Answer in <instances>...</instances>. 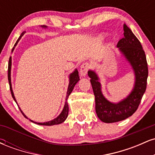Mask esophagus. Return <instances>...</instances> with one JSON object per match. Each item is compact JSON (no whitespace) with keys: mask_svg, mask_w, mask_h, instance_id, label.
I'll list each match as a JSON object with an SVG mask.
<instances>
[{"mask_svg":"<svg viewBox=\"0 0 155 155\" xmlns=\"http://www.w3.org/2000/svg\"><path fill=\"white\" fill-rule=\"evenodd\" d=\"M89 68H90V65H89L87 63H83L82 65H81V68H80V75L83 76V77L86 76Z\"/></svg>","mask_w":155,"mask_h":155,"instance_id":"obj_1","label":"esophagus"}]
</instances>
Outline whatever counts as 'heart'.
<instances>
[{"label":"heart","mask_w":155,"mask_h":155,"mask_svg":"<svg viewBox=\"0 0 155 155\" xmlns=\"http://www.w3.org/2000/svg\"><path fill=\"white\" fill-rule=\"evenodd\" d=\"M99 38H100L101 40H102V39H104V35H99Z\"/></svg>","instance_id":"1"}]
</instances>
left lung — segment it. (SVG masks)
<instances>
[{
    "label": "left lung",
    "mask_w": 155,
    "mask_h": 155,
    "mask_svg": "<svg viewBox=\"0 0 155 155\" xmlns=\"http://www.w3.org/2000/svg\"><path fill=\"white\" fill-rule=\"evenodd\" d=\"M123 29L124 37L119 41L117 47L134 72L135 83L130 93L120 102H110L103 95L97 74L95 71H88L95 95L96 114L106 123L120 122L132 116L139 106L147 89L148 66L145 52L140 42L125 24Z\"/></svg>",
    "instance_id": "1"
}]
</instances>
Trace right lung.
<instances>
[{"mask_svg": "<svg viewBox=\"0 0 155 155\" xmlns=\"http://www.w3.org/2000/svg\"><path fill=\"white\" fill-rule=\"evenodd\" d=\"M41 27L43 28H47L46 25H41ZM25 33V31L22 32V33H21L20 36L19 37L18 40L17 41V42H16L15 47L17 46V43L19 42V41L20 40V38H22V36ZM15 47H13V49H12V51H14V49H15ZM11 69H12V57H10L9 58V60H8V82H9V86H10V90H11V93H12V97L14 98V100L16 103H17V101H16V98L15 97V95H14V92H13V90H12V81H11ZM79 72H78L77 69H75L74 70V72H72L71 74L69 75V84H68V91H67V95H66V97H65V105H64V107H63V111H62L61 113L60 114V115L58 116V117H56V118L54 119V120H51V121H49V122H33V120H31V122H34L35 124H40V125H47V126H51V125H54V124H61L63 123V122L66 120V118L68 117V96L70 95V94L71 93V92L73 91V90H74V87H75V85L76 84V83L79 81ZM17 106H18V104H17ZM19 110H20L21 112H22V114H23V116H24L25 118L28 119V117H26V115H25V114L23 113L22 110L20 109V108L19 107Z\"/></svg>", "mask_w": 155, "mask_h": 155, "instance_id": "obj_1", "label": "right lung"}]
</instances>
